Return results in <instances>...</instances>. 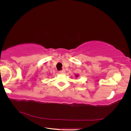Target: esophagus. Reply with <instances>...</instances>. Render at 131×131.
<instances>
[{
    "mask_svg": "<svg viewBox=\"0 0 131 131\" xmlns=\"http://www.w3.org/2000/svg\"><path fill=\"white\" fill-rule=\"evenodd\" d=\"M65 72H66V71H65V70H64V69H63V70H60V71H59V73H60L61 74H64V73H65Z\"/></svg>",
    "mask_w": 131,
    "mask_h": 131,
    "instance_id": "esophagus-1",
    "label": "esophagus"
}]
</instances>
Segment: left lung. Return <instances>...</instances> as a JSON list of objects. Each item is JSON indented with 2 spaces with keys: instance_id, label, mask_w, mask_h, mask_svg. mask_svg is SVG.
<instances>
[{
  "instance_id": "obj_1",
  "label": "left lung",
  "mask_w": 131,
  "mask_h": 131,
  "mask_svg": "<svg viewBox=\"0 0 131 131\" xmlns=\"http://www.w3.org/2000/svg\"><path fill=\"white\" fill-rule=\"evenodd\" d=\"M75 77H76L77 78V77H78V75H75Z\"/></svg>"
}]
</instances>
